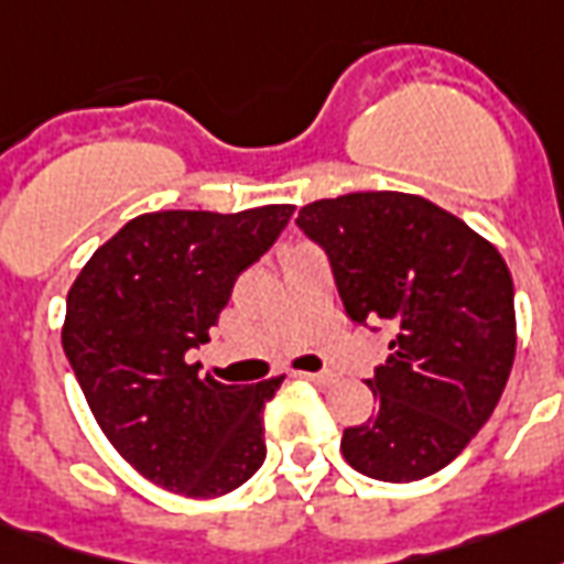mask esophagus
<instances>
[{"mask_svg": "<svg viewBox=\"0 0 564 564\" xmlns=\"http://www.w3.org/2000/svg\"><path fill=\"white\" fill-rule=\"evenodd\" d=\"M300 378H306V381H312V384H322V388H327V384H333L336 381V376L333 372H297Z\"/></svg>", "mask_w": 564, "mask_h": 564, "instance_id": "34e87169", "label": "esophagus"}]
</instances>
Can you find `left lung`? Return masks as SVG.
I'll return each mask as SVG.
<instances>
[{"label":"left lung","mask_w":564,"mask_h":564,"mask_svg":"<svg viewBox=\"0 0 564 564\" xmlns=\"http://www.w3.org/2000/svg\"><path fill=\"white\" fill-rule=\"evenodd\" d=\"M330 258L355 324H388L390 357L367 378L376 412L343 456L390 484L445 468L490 421L517 351L513 282L499 249L454 213L405 192H351L300 207Z\"/></svg>","instance_id":"left-lung-1"}]
</instances>
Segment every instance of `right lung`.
<instances>
[{"label":"right lung","instance_id":"right-lung-1","mask_svg":"<svg viewBox=\"0 0 564 564\" xmlns=\"http://www.w3.org/2000/svg\"><path fill=\"white\" fill-rule=\"evenodd\" d=\"M294 207L143 213L98 246L65 303L63 348L117 454L188 499L237 490L261 468L264 409L282 378L221 384L188 364L246 267Z\"/></svg>","mask_w":564,"mask_h":564}]
</instances>
